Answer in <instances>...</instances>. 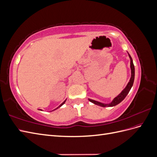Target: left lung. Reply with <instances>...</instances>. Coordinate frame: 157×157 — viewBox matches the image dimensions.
Here are the masks:
<instances>
[{
  "label": "left lung",
  "mask_w": 157,
  "mask_h": 157,
  "mask_svg": "<svg viewBox=\"0 0 157 157\" xmlns=\"http://www.w3.org/2000/svg\"><path fill=\"white\" fill-rule=\"evenodd\" d=\"M128 56H129V58L130 59L131 78L130 79L129 82L128 83L127 86H126V88L122 90V91L121 92V93L119 95H118V96L116 98H114L113 100L112 101V102L110 103L104 104V103H100V102H99V101L93 100V99H88L89 101L90 102H92V103H93L94 104H96V105H97L103 107H113V106H115V105H118V103H120L123 100V99H124L126 98V96H127L128 94L129 93L131 88L133 86V84H134V77H135V68H134V63H133V60H132L131 56H130V55L129 54H128Z\"/></svg>",
  "instance_id": "left-lung-1"
}]
</instances>
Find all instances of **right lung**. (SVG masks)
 Here are the masks:
<instances>
[{
  "label": "right lung",
  "instance_id": "1",
  "mask_svg": "<svg viewBox=\"0 0 157 157\" xmlns=\"http://www.w3.org/2000/svg\"><path fill=\"white\" fill-rule=\"evenodd\" d=\"M65 101H66V99H65V101H63V103H61V105H59V107H57V108H56V109H58V108H59V107H61V105H63V104H64V103H65ZM56 109H54V110H56Z\"/></svg>",
  "mask_w": 157,
  "mask_h": 157
}]
</instances>
